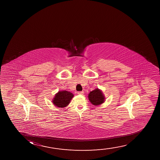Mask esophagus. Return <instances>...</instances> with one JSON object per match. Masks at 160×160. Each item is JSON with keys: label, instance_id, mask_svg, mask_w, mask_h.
<instances>
[{"label": "esophagus", "instance_id": "34e87169", "mask_svg": "<svg viewBox=\"0 0 160 160\" xmlns=\"http://www.w3.org/2000/svg\"><path fill=\"white\" fill-rule=\"evenodd\" d=\"M83 93H84L83 91H79V92H78V94H81V95H82V94H83Z\"/></svg>", "mask_w": 160, "mask_h": 160}]
</instances>
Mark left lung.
Instances as JSON below:
<instances>
[{
	"label": "left lung",
	"instance_id": "left-lung-1",
	"mask_svg": "<svg viewBox=\"0 0 160 160\" xmlns=\"http://www.w3.org/2000/svg\"><path fill=\"white\" fill-rule=\"evenodd\" d=\"M88 97L90 102L93 105H99L105 101V97L103 93L98 88L91 91Z\"/></svg>",
	"mask_w": 160,
	"mask_h": 160
}]
</instances>
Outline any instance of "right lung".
<instances>
[{
  "mask_svg": "<svg viewBox=\"0 0 160 160\" xmlns=\"http://www.w3.org/2000/svg\"><path fill=\"white\" fill-rule=\"evenodd\" d=\"M73 97L72 93L67 91H58L55 95L52 103L57 107H66L69 104Z\"/></svg>",
  "mask_w": 160,
  "mask_h": 160,
  "instance_id": "obj_1",
  "label": "right lung"
}]
</instances>
